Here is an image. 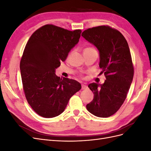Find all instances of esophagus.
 I'll use <instances>...</instances> for the list:
<instances>
[{
	"label": "esophagus",
	"instance_id": "obj_1",
	"mask_svg": "<svg viewBox=\"0 0 151 151\" xmlns=\"http://www.w3.org/2000/svg\"><path fill=\"white\" fill-rule=\"evenodd\" d=\"M86 88H87V86H86V85L82 84V86H81V89H86Z\"/></svg>",
	"mask_w": 151,
	"mask_h": 151
}]
</instances>
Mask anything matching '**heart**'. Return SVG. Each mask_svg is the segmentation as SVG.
<instances>
[{
	"label": "heart",
	"mask_w": 151,
	"mask_h": 151,
	"mask_svg": "<svg viewBox=\"0 0 151 151\" xmlns=\"http://www.w3.org/2000/svg\"><path fill=\"white\" fill-rule=\"evenodd\" d=\"M86 49H93V48H86ZM86 49H85V50H86Z\"/></svg>",
	"instance_id": "heart-1"
}]
</instances>
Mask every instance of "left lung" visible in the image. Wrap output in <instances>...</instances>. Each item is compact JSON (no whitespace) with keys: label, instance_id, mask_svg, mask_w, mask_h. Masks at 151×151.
<instances>
[{"label":"left lung","instance_id":"1","mask_svg":"<svg viewBox=\"0 0 151 151\" xmlns=\"http://www.w3.org/2000/svg\"><path fill=\"white\" fill-rule=\"evenodd\" d=\"M82 36L97 48L99 66L106 81L102 84L88 85L94 94L87 109L98 117L106 118L115 114L126 99L134 77V67L129 45L116 29L101 26L84 31Z\"/></svg>","mask_w":151,"mask_h":151}]
</instances>
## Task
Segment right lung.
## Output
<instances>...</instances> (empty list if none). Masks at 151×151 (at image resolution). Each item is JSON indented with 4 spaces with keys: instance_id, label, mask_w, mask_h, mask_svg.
<instances>
[{
    "instance_id": "1",
    "label": "right lung",
    "mask_w": 151,
    "mask_h": 151,
    "mask_svg": "<svg viewBox=\"0 0 151 151\" xmlns=\"http://www.w3.org/2000/svg\"><path fill=\"white\" fill-rule=\"evenodd\" d=\"M81 32L47 24L35 31L26 45L20 62L22 86L27 101L41 116L60 115L81 89L79 82L55 74L60 62L78 43Z\"/></svg>"
}]
</instances>
